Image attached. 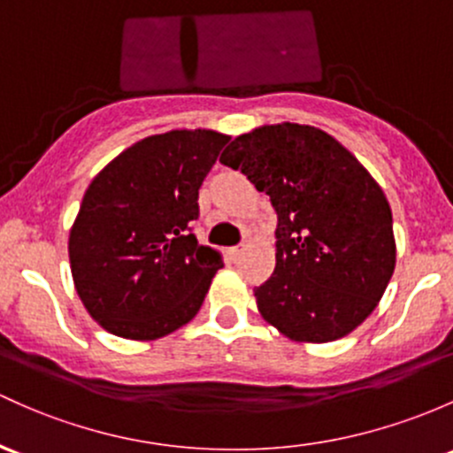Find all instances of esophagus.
I'll list each match as a JSON object with an SVG mask.
<instances>
[{
  "label": "esophagus",
  "instance_id": "34e87169",
  "mask_svg": "<svg viewBox=\"0 0 453 453\" xmlns=\"http://www.w3.org/2000/svg\"><path fill=\"white\" fill-rule=\"evenodd\" d=\"M244 252H246V244H237V246L228 248V257H231L233 261H237V259H240V257L244 255Z\"/></svg>",
  "mask_w": 453,
  "mask_h": 453
}]
</instances>
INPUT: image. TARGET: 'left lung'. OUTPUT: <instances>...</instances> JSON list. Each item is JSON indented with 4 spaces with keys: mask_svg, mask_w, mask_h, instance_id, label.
<instances>
[{
    "mask_svg": "<svg viewBox=\"0 0 453 453\" xmlns=\"http://www.w3.org/2000/svg\"><path fill=\"white\" fill-rule=\"evenodd\" d=\"M220 162L276 211L274 274L255 289L261 315L296 342L352 333L395 270L391 207L372 174L333 135L296 123L240 135Z\"/></svg>",
    "mask_w": 453,
    "mask_h": 453,
    "instance_id": "8db88e82",
    "label": "left lung"
}]
</instances>
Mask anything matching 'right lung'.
I'll return each mask as SVG.
<instances>
[{
    "label": "right lung",
    "instance_id": "add662e5",
    "mask_svg": "<svg viewBox=\"0 0 453 453\" xmlns=\"http://www.w3.org/2000/svg\"><path fill=\"white\" fill-rule=\"evenodd\" d=\"M228 135L177 129L119 155L86 189L69 237L75 289L116 337L157 339L201 309L222 252L198 244V188Z\"/></svg>",
    "mask_w": 453,
    "mask_h": 453
}]
</instances>
